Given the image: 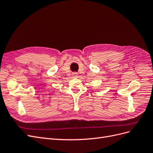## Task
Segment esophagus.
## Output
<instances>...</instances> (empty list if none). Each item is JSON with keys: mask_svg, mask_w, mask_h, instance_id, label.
Listing matches in <instances>:
<instances>
[{"mask_svg": "<svg viewBox=\"0 0 153 153\" xmlns=\"http://www.w3.org/2000/svg\"><path fill=\"white\" fill-rule=\"evenodd\" d=\"M75 76H77V74L75 73Z\"/></svg>", "mask_w": 153, "mask_h": 153, "instance_id": "obj_1", "label": "esophagus"}]
</instances>
